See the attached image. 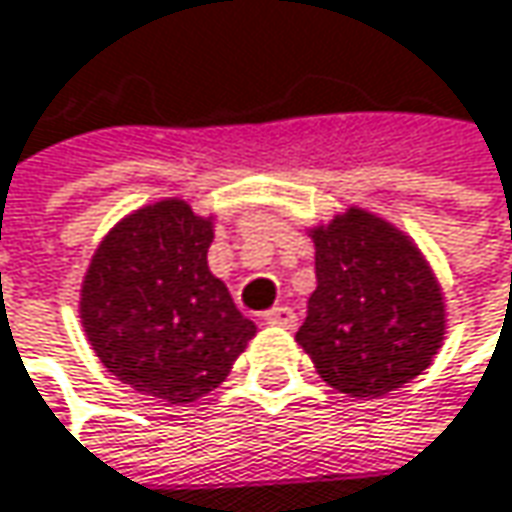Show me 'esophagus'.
Instances as JSON below:
<instances>
[{"label":"esophagus","instance_id":"obj_1","mask_svg":"<svg viewBox=\"0 0 512 512\" xmlns=\"http://www.w3.org/2000/svg\"><path fill=\"white\" fill-rule=\"evenodd\" d=\"M263 321H266V324H278V327H286V330H292L298 318H295V313H292L289 307H272V310H269V313L263 316Z\"/></svg>","mask_w":512,"mask_h":512}]
</instances>
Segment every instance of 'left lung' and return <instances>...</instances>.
Segmentation results:
<instances>
[{
    "label": "left lung",
    "mask_w": 512,
    "mask_h": 512,
    "mask_svg": "<svg viewBox=\"0 0 512 512\" xmlns=\"http://www.w3.org/2000/svg\"><path fill=\"white\" fill-rule=\"evenodd\" d=\"M316 292L295 342L347 397H385L420 376L446 339V298L432 263L403 228L347 205L307 228Z\"/></svg>",
    "instance_id": "obj_1"
}]
</instances>
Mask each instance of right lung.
Segmentation results:
<instances>
[{"mask_svg": "<svg viewBox=\"0 0 512 512\" xmlns=\"http://www.w3.org/2000/svg\"><path fill=\"white\" fill-rule=\"evenodd\" d=\"M214 217L165 196L104 234L80 284V324L106 371L144 397L194 403L257 333L208 269Z\"/></svg>", "mask_w": 512, "mask_h": 512, "instance_id": "1", "label": "right lung"}]
</instances>
